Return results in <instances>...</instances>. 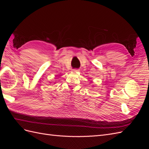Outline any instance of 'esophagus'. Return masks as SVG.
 <instances>
[{"mask_svg": "<svg viewBox=\"0 0 149 149\" xmlns=\"http://www.w3.org/2000/svg\"><path fill=\"white\" fill-rule=\"evenodd\" d=\"M79 69H73L72 70V72H73V73H76V72H79Z\"/></svg>", "mask_w": 149, "mask_h": 149, "instance_id": "34e87169", "label": "esophagus"}]
</instances>
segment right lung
<instances>
[{"label":"right lung","mask_w":149,"mask_h":149,"mask_svg":"<svg viewBox=\"0 0 149 149\" xmlns=\"http://www.w3.org/2000/svg\"><path fill=\"white\" fill-rule=\"evenodd\" d=\"M54 84H55V83H54Z\"/></svg>","instance_id":"1"}]
</instances>
